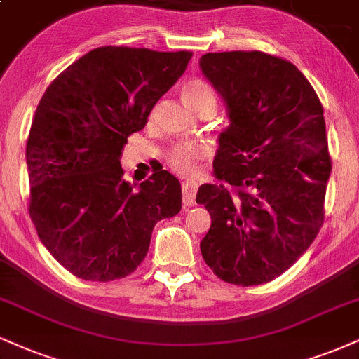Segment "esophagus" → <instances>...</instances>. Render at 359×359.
<instances>
[{"instance_id": "esophagus-1", "label": "esophagus", "mask_w": 359, "mask_h": 359, "mask_svg": "<svg viewBox=\"0 0 359 359\" xmlns=\"http://www.w3.org/2000/svg\"><path fill=\"white\" fill-rule=\"evenodd\" d=\"M196 194H197V184L185 180L182 182V201L185 207H192L196 204Z\"/></svg>"}]
</instances>
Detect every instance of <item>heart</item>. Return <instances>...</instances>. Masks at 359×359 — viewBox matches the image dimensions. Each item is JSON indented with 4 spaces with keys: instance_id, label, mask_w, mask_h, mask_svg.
<instances>
[{
    "instance_id": "heart-1",
    "label": "heart",
    "mask_w": 359,
    "mask_h": 359,
    "mask_svg": "<svg viewBox=\"0 0 359 359\" xmlns=\"http://www.w3.org/2000/svg\"><path fill=\"white\" fill-rule=\"evenodd\" d=\"M182 98L194 110H197L204 103H214L215 105V100H217L212 86L202 79L187 81L182 88ZM209 154L210 147L207 144L182 140L170 147V150L167 152V163L170 165L172 170L179 172V174L194 175L197 174L201 162L209 157Z\"/></svg>"
}]
</instances>
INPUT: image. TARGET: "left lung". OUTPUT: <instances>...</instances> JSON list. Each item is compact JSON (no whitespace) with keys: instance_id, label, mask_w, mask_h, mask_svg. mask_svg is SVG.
<instances>
[{"instance_id":"1","label":"left lung","mask_w":359,"mask_h":359,"mask_svg":"<svg viewBox=\"0 0 359 359\" xmlns=\"http://www.w3.org/2000/svg\"><path fill=\"white\" fill-rule=\"evenodd\" d=\"M198 65L231 118L214 158L217 182L201 185L196 197L212 219L202 257L229 284L269 283L303 256L325 222L331 157L323 105L280 56L222 51Z\"/></svg>"}]
</instances>
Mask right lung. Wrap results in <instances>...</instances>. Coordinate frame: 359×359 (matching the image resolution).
I'll return each instance as SVG.
<instances>
[{
  "instance_id": "add662e5",
  "label": "right lung",
  "mask_w": 359,
  "mask_h": 359,
  "mask_svg": "<svg viewBox=\"0 0 359 359\" xmlns=\"http://www.w3.org/2000/svg\"><path fill=\"white\" fill-rule=\"evenodd\" d=\"M191 51L100 46L65 68L43 93L27 142L29 217L45 248L76 278L132 274L154 226L182 209L167 170L135 189L120 155L154 105L179 80Z\"/></svg>"
}]
</instances>
